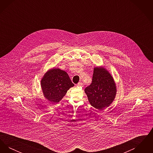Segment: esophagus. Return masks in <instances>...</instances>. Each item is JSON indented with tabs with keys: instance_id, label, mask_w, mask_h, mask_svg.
<instances>
[{
	"instance_id": "obj_1",
	"label": "esophagus",
	"mask_w": 153,
	"mask_h": 153,
	"mask_svg": "<svg viewBox=\"0 0 153 153\" xmlns=\"http://www.w3.org/2000/svg\"><path fill=\"white\" fill-rule=\"evenodd\" d=\"M76 86H77V87H82V82H79L76 85Z\"/></svg>"
}]
</instances>
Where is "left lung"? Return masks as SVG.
Returning <instances> with one entry per match:
<instances>
[{"label":"left lung","instance_id":"1","mask_svg":"<svg viewBox=\"0 0 153 153\" xmlns=\"http://www.w3.org/2000/svg\"><path fill=\"white\" fill-rule=\"evenodd\" d=\"M89 102L94 108L101 110L114 101L117 87L110 73L103 68H95L92 83L85 89Z\"/></svg>","mask_w":153,"mask_h":153}]
</instances>
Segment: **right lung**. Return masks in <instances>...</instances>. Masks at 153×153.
<instances>
[{"mask_svg": "<svg viewBox=\"0 0 153 153\" xmlns=\"http://www.w3.org/2000/svg\"><path fill=\"white\" fill-rule=\"evenodd\" d=\"M41 82L45 97L52 102H59L67 91L74 86L68 73L56 68L45 73Z\"/></svg>", "mask_w": 153, "mask_h": 153, "instance_id": "right-lung-1", "label": "right lung"}]
</instances>
